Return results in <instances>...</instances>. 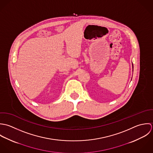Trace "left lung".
I'll use <instances>...</instances> for the list:
<instances>
[{
	"mask_svg": "<svg viewBox=\"0 0 153 153\" xmlns=\"http://www.w3.org/2000/svg\"><path fill=\"white\" fill-rule=\"evenodd\" d=\"M132 68H133V64H132Z\"/></svg>",
	"mask_w": 153,
	"mask_h": 153,
	"instance_id": "left-lung-1",
	"label": "left lung"
}]
</instances>
